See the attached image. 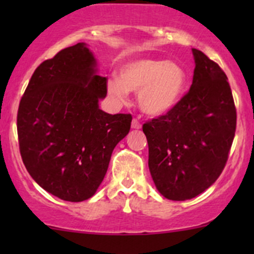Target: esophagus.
<instances>
[{"label": "esophagus", "instance_id": "34e87169", "mask_svg": "<svg viewBox=\"0 0 254 254\" xmlns=\"http://www.w3.org/2000/svg\"><path fill=\"white\" fill-rule=\"evenodd\" d=\"M131 127L132 129H141V123H140L137 119H132Z\"/></svg>", "mask_w": 254, "mask_h": 254}]
</instances>
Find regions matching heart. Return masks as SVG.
Returning <instances> with one entry per match:
<instances>
[{
	"label": "heart",
	"instance_id": "b5f03b06",
	"mask_svg": "<svg viewBox=\"0 0 254 254\" xmlns=\"http://www.w3.org/2000/svg\"><path fill=\"white\" fill-rule=\"evenodd\" d=\"M188 73L176 61L143 58L130 60L119 68V78L108 81V92L120 102L129 91L139 92L137 102L145 114L162 117L178 106L186 91Z\"/></svg>",
	"mask_w": 254,
	"mask_h": 254
}]
</instances>
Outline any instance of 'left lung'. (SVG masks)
Returning a JSON list of instances; mask_svg holds the SVG:
<instances>
[{
  "mask_svg": "<svg viewBox=\"0 0 254 254\" xmlns=\"http://www.w3.org/2000/svg\"><path fill=\"white\" fill-rule=\"evenodd\" d=\"M193 83L168 114L143 124L148 168L157 190L187 200L215 183L229 158L236 131V108L227 77L204 53L191 49Z\"/></svg>",
  "mask_w": 254,
  "mask_h": 254,
  "instance_id": "1",
  "label": "left lung"
}]
</instances>
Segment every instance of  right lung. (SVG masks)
<instances>
[{
  "label": "right lung",
  "instance_id": "add662e5",
  "mask_svg": "<svg viewBox=\"0 0 254 254\" xmlns=\"http://www.w3.org/2000/svg\"><path fill=\"white\" fill-rule=\"evenodd\" d=\"M97 71L87 44L64 49L38 66L18 108L25 168L48 193L72 203L94 195L132 119L99 109L107 78Z\"/></svg>",
  "mask_w": 254,
  "mask_h": 254
}]
</instances>
